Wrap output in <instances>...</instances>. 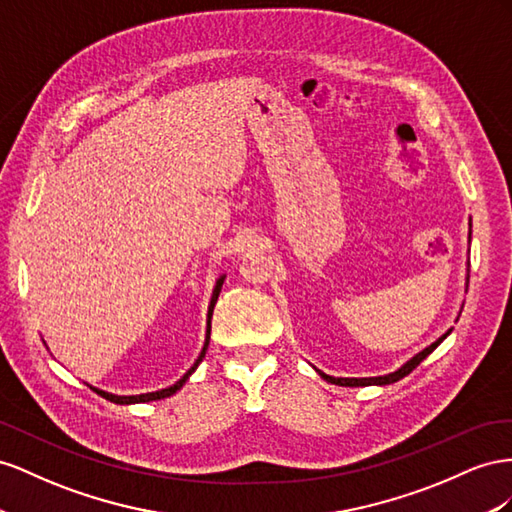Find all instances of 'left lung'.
Returning <instances> with one entry per match:
<instances>
[{"label":"left lung","mask_w":512,"mask_h":512,"mask_svg":"<svg viewBox=\"0 0 512 512\" xmlns=\"http://www.w3.org/2000/svg\"><path fill=\"white\" fill-rule=\"evenodd\" d=\"M470 227H472V223H470ZM470 238H472V231H470ZM448 334H450V330H448L446 334H442V337L437 339L435 343H431L429 347L422 349V352H418L414 358L407 360L401 369H397L394 373H388V375H379V377H332V375L321 373L319 369H315V371H317L321 377H324L326 382L337 384V386H373V384H375V386H386V384H394V382H399L401 377L410 375V373L418 367V364H420L422 360H425V358L433 352V349L448 337Z\"/></svg>","instance_id":"obj_1"}]
</instances>
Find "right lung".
<instances>
[{
	"label": "right lung",
	"mask_w": 512,
	"mask_h": 512,
	"mask_svg": "<svg viewBox=\"0 0 512 512\" xmlns=\"http://www.w3.org/2000/svg\"><path fill=\"white\" fill-rule=\"evenodd\" d=\"M223 281H225V276H221V279L216 281V285H214V291H212V300H210V306H208V330H206V343H203V349H201V354H199V358L195 360V364L191 369H188L178 382H175L173 386H169V388H163V390H156V392H145V394H130V397H126V394H111V392H105V390H98V388H92V390H96L100 397H105L107 401H111V403H120V405H130V403H148V401H156V399H165V397H171V394H175L178 392L184 384H186V379L191 377L193 373H195V369L199 367V362L203 360V356H206V352H208V345H210V321H212V311H214V304H216V300H218V294H221V287H223Z\"/></svg>",
	"instance_id": "1"
}]
</instances>
